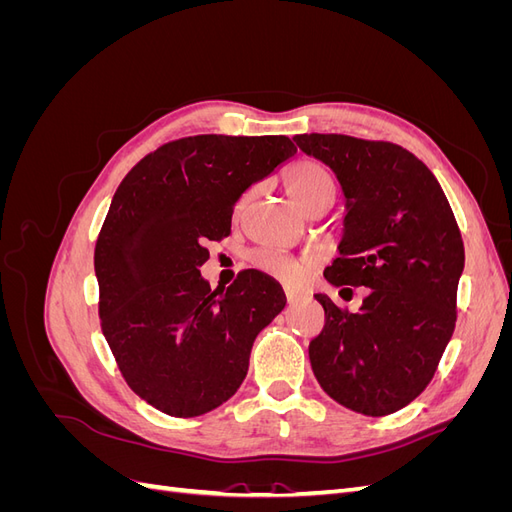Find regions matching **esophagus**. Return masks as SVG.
<instances>
[{"instance_id":"obj_1","label":"esophagus","mask_w":512,"mask_h":512,"mask_svg":"<svg viewBox=\"0 0 512 512\" xmlns=\"http://www.w3.org/2000/svg\"><path fill=\"white\" fill-rule=\"evenodd\" d=\"M286 299H288V303H294L299 299V292L292 290V288H286Z\"/></svg>"}]
</instances>
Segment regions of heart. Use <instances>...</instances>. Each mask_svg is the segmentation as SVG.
<instances>
[{
	"label": "heart",
	"mask_w": 512,
	"mask_h": 512,
	"mask_svg": "<svg viewBox=\"0 0 512 512\" xmlns=\"http://www.w3.org/2000/svg\"><path fill=\"white\" fill-rule=\"evenodd\" d=\"M284 190L288 192L294 205L307 211L318 205L329 207L335 196V181L329 168H324L320 162L301 160L292 164L284 173ZM252 262L256 269L277 277L284 284L299 286L305 280V267L284 254L260 250L252 254Z\"/></svg>",
	"instance_id": "b5f03b06"
}]
</instances>
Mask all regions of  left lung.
I'll use <instances>...</instances> for the list:
<instances>
[{
    "label": "left lung",
    "instance_id": "obj_1",
    "mask_svg": "<svg viewBox=\"0 0 512 512\" xmlns=\"http://www.w3.org/2000/svg\"><path fill=\"white\" fill-rule=\"evenodd\" d=\"M294 143L333 170L346 198L339 258L324 277L367 288L356 314L316 294L324 329L309 344L314 376L337 404L393 414L425 391L455 331L466 254L453 209L404 147L344 134H297Z\"/></svg>",
    "mask_w": 512,
    "mask_h": 512
}]
</instances>
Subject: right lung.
Segmentation results:
<instances>
[{
  "label": "right lung",
  "mask_w": 512,
  "mask_h": 512,
  "mask_svg": "<svg viewBox=\"0 0 512 512\" xmlns=\"http://www.w3.org/2000/svg\"><path fill=\"white\" fill-rule=\"evenodd\" d=\"M294 156L288 136L200 134L149 153L117 188L94 256L102 331L130 389L160 412L222 406L284 309L271 275L247 269L211 290L200 267L241 196Z\"/></svg>",
  "instance_id": "add662e5"
}]
</instances>
